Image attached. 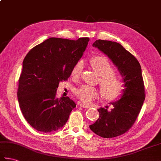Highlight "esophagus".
Segmentation results:
<instances>
[{"label":"esophagus","mask_w":161,"mask_h":161,"mask_svg":"<svg viewBox=\"0 0 161 161\" xmlns=\"http://www.w3.org/2000/svg\"><path fill=\"white\" fill-rule=\"evenodd\" d=\"M79 105H80V106L83 108H90L89 105H86V104L83 103H79Z\"/></svg>","instance_id":"1"}]
</instances>
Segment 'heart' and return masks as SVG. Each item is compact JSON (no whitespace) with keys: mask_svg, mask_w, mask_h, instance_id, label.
Segmentation results:
<instances>
[{"mask_svg":"<svg viewBox=\"0 0 161 161\" xmlns=\"http://www.w3.org/2000/svg\"><path fill=\"white\" fill-rule=\"evenodd\" d=\"M91 64L100 75L99 84L103 96L108 99H115L120 96L124 90V84L114 73V68L109 60L103 56H97L93 58ZM84 68V62L79 61L71 71V76L77 78L80 76ZM75 94L81 101L89 103L98 96V90L96 88L83 85L75 91Z\"/></svg>","mask_w":161,"mask_h":161,"instance_id":"1","label":"heart"}]
</instances>
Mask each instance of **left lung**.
Instances as JSON below:
<instances>
[{
    "label": "left lung",
    "mask_w": 161,
    "mask_h": 161,
    "mask_svg": "<svg viewBox=\"0 0 161 161\" xmlns=\"http://www.w3.org/2000/svg\"><path fill=\"white\" fill-rule=\"evenodd\" d=\"M112 60L123 77L125 89L122 97L109 106L100 108L99 118L89 127L104 138H112L128 131L136 121L145 99V89L141 66L137 58L121 44L97 40L93 44Z\"/></svg>",
    "instance_id": "8db88e82"
}]
</instances>
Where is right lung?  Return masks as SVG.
Returning a JSON list of instances; mask_svg holds the SVG:
<instances>
[{
  "instance_id": "add662e5",
  "label": "right lung",
  "mask_w": 161,
  "mask_h": 161,
  "mask_svg": "<svg viewBox=\"0 0 161 161\" xmlns=\"http://www.w3.org/2000/svg\"><path fill=\"white\" fill-rule=\"evenodd\" d=\"M89 41L50 37L34 47L23 61L17 97L24 118L36 130L50 133L61 128L76 104L56 97L61 81L68 80Z\"/></svg>"
}]
</instances>
